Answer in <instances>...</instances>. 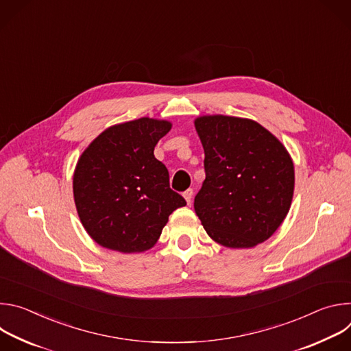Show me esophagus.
I'll return each mask as SVG.
<instances>
[{
  "instance_id": "1",
  "label": "esophagus",
  "mask_w": 351,
  "mask_h": 351,
  "mask_svg": "<svg viewBox=\"0 0 351 351\" xmlns=\"http://www.w3.org/2000/svg\"><path fill=\"white\" fill-rule=\"evenodd\" d=\"M183 197L186 198L187 204H191V199H193V189H187V190L183 193Z\"/></svg>"
}]
</instances>
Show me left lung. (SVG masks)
<instances>
[{"label": "left lung", "instance_id": "1", "mask_svg": "<svg viewBox=\"0 0 351 351\" xmlns=\"http://www.w3.org/2000/svg\"><path fill=\"white\" fill-rule=\"evenodd\" d=\"M206 180L194 210L207 233L232 248L265 241L289 213L294 167L283 144L260 123L234 117L197 118Z\"/></svg>", "mask_w": 351, "mask_h": 351}]
</instances>
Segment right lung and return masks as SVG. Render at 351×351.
Masks as SVG:
<instances>
[{
	"label": "right lung",
	"mask_w": 351,
	"mask_h": 351,
	"mask_svg": "<svg viewBox=\"0 0 351 351\" xmlns=\"http://www.w3.org/2000/svg\"><path fill=\"white\" fill-rule=\"evenodd\" d=\"M167 121L140 118L108 128L82 154L73 175L79 218L91 239L121 253L152 248L186 199L169 187L154 148Z\"/></svg>",
	"instance_id": "add662e5"
}]
</instances>
